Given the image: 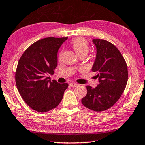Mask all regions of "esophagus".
Instances as JSON below:
<instances>
[{"mask_svg":"<svg viewBox=\"0 0 145 145\" xmlns=\"http://www.w3.org/2000/svg\"><path fill=\"white\" fill-rule=\"evenodd\" d=\"M69 85H70V86H72V87H76V86H79V84H78L75 83V82H71L70 84H69Z\"/></svg>","mask_w":145,"mask_h":145,"instance_id":"34e87169","label":"esophagus"}]
</instances>
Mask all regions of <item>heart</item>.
I'll return each mask as SVG.
<instances>
[{"label": "heart", "mask_w": 145, "mask_h": 145, "mask_svg": "<svg viewBox=\"0 0 145 145\" xmlns=\"http://www.w3.org/2000/svg\"><path fill=\"white\" fill-rule=\"evenodd\" d=\"M71 47L78 56L87 55L89 50L88 41L84 38H77L71 42Z\"/></svg>", "instance_id": "b5f03b06"}]
</instances>
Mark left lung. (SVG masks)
I'll return each mask as SVG.
<instances>
[{
  "mask_svg": "<svg viewBox=\"0 0 145 145\" xmlns=\"http://www.w3.org/2000/svg\"><path fill=\"white\" fill-rule=\"evenodd\" d=\"M97 57L92 71L97 74L99 84L95 88L86 86L87 95L82 103L88 109L103 111L111 108L124 91L128 79L124 58L112 43L103 39L92 40Z\"/></svg>",
  "mask_w": 145,
  "mask_h": 145,
  "instance_id": "8db88e82",
  "label": "left lung"
}]
</instances>
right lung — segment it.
I'll return each mask as SVG.
<instances>
[{"mask_svg":"<svg viewBox=\"0 0 145 145\" xmlns=\"http://www.w3.org/2000/svg\"><path fill=\"white\" fill-rule=\"evenodd\" d=\"M67 37H48L36 41L20 57L15 71V82L21 97L29 107L46 112L59 105L67 83L50 80L57 65V53Z\"/></svg>","mask_w":145,"mask_h":145,"instance_id":"obj_1","label":"right lung"}]
</instances>
